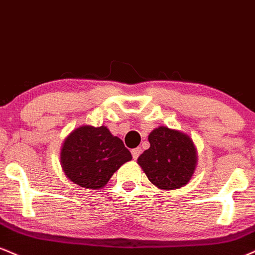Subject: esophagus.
<instances>
[{"label": "esophagus", "instance_id": "esophagus-1", "mask_svg": "<svg viewBox=\"0 0 255 255\" xmlns=\"http://www.w3.org/2000/svg\"><path fill=\"white\" fill-rule=\"evenodd\" d=\"M141 154V148L140 147H136V148L131 149V155H133L134 159H137V157Z\"/></svg>", "mask_w": 255, "mask_h": 255}]
</instances>
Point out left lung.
<instances>
[{"instance_id":"8db88e82","label":"left lung","mask_w":255,"mask_h":255,"mask_svg":"<svg viewBox=\"0 0 255 255\" xmlns=\"http://www.w3.org/2000/svg\"><path fill=\"white\" fill-rule=\"evenodd\" d=\"M148 141L151 146L137 158V164L149 182L164 190L186 185L197 164V151L191 137L161 126L149 133Z\"/></svg>"}]
</instances>
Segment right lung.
<instances>
[{"label":"right lung","instance_id":"add662e5","mask_svg":"<svg viewBox=\"0 0 255 255\" xmlns=\"http://www.w3.org/2000/svg\"><path fill=\"white\" fill-rule=\"evenodd\" d=\"M131 159L122 140L106 126H82L70 133L60 152L65 176L82 188H103L113 174Z\"/></svg>","mask_w":255,"mask_h":255}]
</instances>
